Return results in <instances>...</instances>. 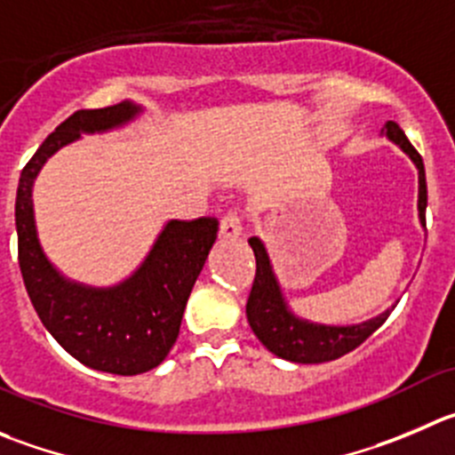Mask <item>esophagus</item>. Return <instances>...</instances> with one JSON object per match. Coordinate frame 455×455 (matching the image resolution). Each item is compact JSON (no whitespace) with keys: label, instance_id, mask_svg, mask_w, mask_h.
I'll list each match as a JSON object with an SVG mask.
<instances>
[{"label":"esophagus","instance_id":"obj_1","mask_svg":"<svg viewBox=\"0 0 455 455\" xmlns=\"http://www.w3.org/2000/svg\"><path fill=\"white\" fill-rule=\"evenodd\" d=\"M243 235V225H241V216L236 212H230L220 219L219 225V236L223 241H236Z\"/></svg>","mask_w":455,"mask_h":455}]
</instances>
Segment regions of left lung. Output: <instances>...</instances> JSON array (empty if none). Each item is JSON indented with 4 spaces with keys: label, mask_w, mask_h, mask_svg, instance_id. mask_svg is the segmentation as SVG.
Returning <instances> with one entry per match:
<instances>
[{
    "label": "left lung",
    "mask_w": 455,
    "mask_h": 455,
    "mask_svg": "<svg viewBox=\"0 0 455 455\" xmlns=\"http://www.w3.org/2000/svg\"><path fill=\"white\" fill-rule=\"evenodd\" d=\"M382 132L418 167V212L419 223L427 225V176L422 156L415 151V147L411 145L397 123L388 120ZM248 243L257 259V275H254L252 290H250L245 315H248L250 328L259 337V341L281 360L297 362V364H322V362L337 360L369 339L391 315V310H384L378 317L353 323V326H326V323H313L308 319L297 317L285 304L266 245L257 236H252Z\"/></svg>",
    "instance_id": "1"
}]
</instances>
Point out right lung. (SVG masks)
<instances>
[{"mask_svg": "<svg viewBox=\"0 0 455 455\" xmlns=\"http://www.w3.org/2000/svg\"><path fill=\"white\" fill-rule=\"evenodd\" d=\"M142 107L124 100L68 116L21 170L15 225L20 270L37 317L77 362L102 373L138 375L156 369L179 337L189 292L219 232V220H167L132 276L111 288H91L60 275L42 250L33 214V183L46 160L82 133L132 123Z\"/></svg>", "mask_w": 455, "mask_h": 455, "instance_id": "right-lung-1", "label": "right lung"}]
</instances>
